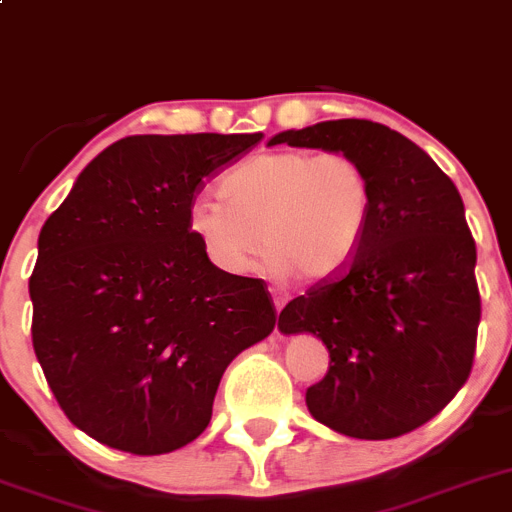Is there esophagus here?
Listing matches in <instances>:
<instances>
[{
  "label": "esophagus",
  "instance_id": "esophagus-1",
  "mask_svg": "<svg viewBox=\"0 0 512 512\" xmlns=\"http://www.w3.org/2000/svg\"><path fill=\"white\" fill-rule=\"evenodd\" d=\"M272 300H275V310H277V315H280L282 307L287 305V297H285V295H280V292L272 290Z\"/></svg>",
  "mask_w": 512,
  "mask_h": 512
}]
</instances>
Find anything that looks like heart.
Masks as SVG:
<instances>
[{
	"label": "heart",
	"instance_id": "obj_1",
	"mask_svg": "<svg viewBox=\"0 0 512 512\" xmlns=\"http://www.w3.org/2000/svg\"><path fill=\"white\" fill-rule=\"evenodd\" d=\"M222 199L190 207V232L212 265L242 275L270 250L277 275L327 280L350 265L372 215V180L347 152H262L232 167Z\"/></svg>",
	"mask_w": 512,
	"mask_h": 512
}]
</instances>
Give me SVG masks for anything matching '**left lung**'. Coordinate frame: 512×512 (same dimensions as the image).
<instances>
[{"label": "left lung", "instance_id": "8db88e82", "mask_svg": "<svg viewBox=\"0 0 512 512\" xmlns=\"http://www.w3.org/2000/svg\"><path fill=\"white\" fill-rule=\"evenodd\" d=\"M282 142L347 152L372 180L370 225L350 265L287 302L277 322L330 352L307 410L350 438H398L435 418L473 370L480 290L460 192L415 142L370 119L287 130L270 145Z\"/></svg>", "mask_w": 512, "mask_h": 512}]
</instances>
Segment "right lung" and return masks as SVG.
I'll use <instances>...</instances> for the list:
<instances>
[{
	"instance_id": "obj_1",
	"label": "right lung",
	"mask_w": 512,
	"mask_h": 512,
	"mask_svg": "<svg viewBox=\"0 0 512 512\" xmlns=\"http://www.w3.org/2000/svg\"><path fill=\"white\" fill-rule=\"evenodd\" d=\"M255 135H132L99 152L39 232L32 345L72 425L162 455L210 425L222 372L277 322L267 282L227 275L190 232L207 177Z\"/></svg>"
}]
</instances>
